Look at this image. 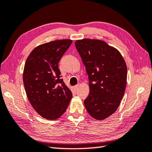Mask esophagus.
<instances>
[{
    "mask_svg": "<svg viewBox=\"0 0 152 152\" xmlns=\"http://www.w3.org/2000/svg\"><path fill=\"white\" fill-rule=\"evenodd\" d=\"M78 87H79V85H77L75 86H73V88L75 89V90H77V88H78Z\"/></svg>",
    "mask_w": 152,
    "mask_h": 152,
    "instance_id": "1",
    "label": "esophagus"
}]
</instances>
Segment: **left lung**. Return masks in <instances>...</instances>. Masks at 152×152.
<instances>
[{
	"instance_id": "obj_1",
	"label": "left lung",
	"mask_w": 152,
	"mask_h": 152,
	"mask_svg": "<svg viewBox=\"0 0 152 152\" xmlns=\"http://www.w3.org/2000/svg\"><path fill=\"white\" fill-rule=\"evenodd\" d=\"M75 44L88 75L86 109L94 118L104 120L115 112L122 99L127 83L126 62L118 50L102 40L85 38Z\"/></svg>"
}]
</instances>
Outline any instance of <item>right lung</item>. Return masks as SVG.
Wrapping results in <instances>:
<instances>
[{
    "label": "right lung",
    "instance_id": "right-lung-1",
    "mask_svg": "<svg viewBox=\"0 0 152 152\" xmlns=\"http://www.w3.org/2000/svg\"><path fill=\"white\" fill-rule=\"evenodd\" d=\"M72 40L52 41L30 53L23 70V83L29 102L40 116L56 120L65 113L72 93L60 78L58 62Z\"/></svg>",
    "mask_w": 152,
    "mask_h": 152
}]
</instances>
